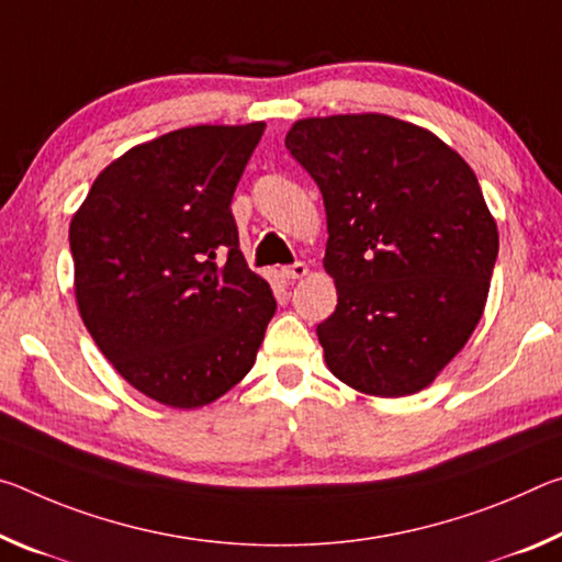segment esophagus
<instances>
[{
    "label": "esophagus",
    "instance_id": "1",
    "mask_svg": "<svg viewBox=\"0 0 562 562\" xmlns=\"http://www.w3.org/2000/svg\"><path fill=\"white\" fill-rule=\"evenodd\" d=\"M306 273H308V266L303 261H296V263H291V266H286V269H283V276H286V279H291V281L303 279Z\"/></svg>",
    "mask_w": 562,
    "mask_h": 562
}]
</instances>
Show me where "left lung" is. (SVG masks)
<instances>
[{"label":"left lung","mask_w":562,"mask_h":562,"mask_svg":"<svg viewBox=\"0 0 562 562\" xmlns=\"http://www.w3.org/2000/svg\"><path fill=\"white\" fill-rule=\"evenodd\" d=\"M286 149L326 206L328 371L379 398L423 391L488 301L498 226L473 169L428 128L373 112L301 119Z\"/></svg>","instance_id":"1"}]
</instances>
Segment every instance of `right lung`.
Listing matches in <instances>:
<instances>
[{
	"mask_svg": "<svg viewBox=\"0 0 562 562\" xmlns=\"http://www.w3.org/2000/svg\"><path fill=\"white\" fill-rule=\"evenodd\" d=\"M263 128L199 124L132 146L71 216L81 321L119 375L169 408L232 391L276 314L232 216Z\"/></svg>",
	"mask_w": 562,
	"mask_h": 562,
	"instance_id": "right-lung-1",
	"label": "right lung"
}]
</instances>
